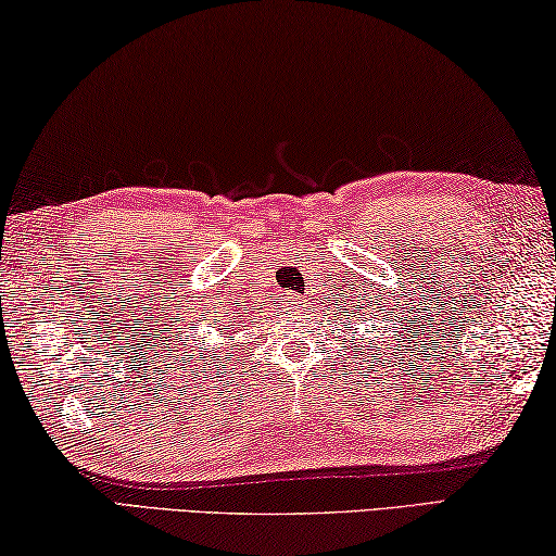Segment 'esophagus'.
I'll return each mask as SVG.
<instances>
[{
	"label": "esophagus",
	"instance_id": "1",
	"mask_svg": "<svg viewBox=\"0 0 556 556\" xmlns=\"http://www.w3.org/2000/svg\"><path fill=\"white\" fill-rule=\"evenodd\" d=\"M295 300H298L295 293H283V303H286V305H293Z\"/></svg>",
	"mask_w": 556,
	"mask_h": 556
}]
</instances>
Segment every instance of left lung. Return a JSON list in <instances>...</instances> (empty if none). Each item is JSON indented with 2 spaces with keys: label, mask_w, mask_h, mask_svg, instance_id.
I'll list each match as a JSON object with an SVG mask.
<instances>
[{
  "label": "left lung",
  "mask_w": 556,
  "mask_h": 556,
  "mask_svg": "<svg viewBox=\"0 0 556 556\" xmlns=\"http://www.w3.org/2000/svg\"><path fill=\"white\" fill-rule=\"evenodd\" d=\"M356 293H358V290H356ZM354 298V295H352ZM358 298V295H356ZM393 293L391 295H376V293H371V295H368L366 293V290L362 288V300H358V303H356V300H352V307H349V313L344 315V319H352V323L356 325H364L366 323V319H374V323H376V319H381V325H383V319L388 317V315H393V309H395V303H393ZM344 307H346V300H344ZM364 308L365 313L362 314L361 309ZM403 309V313L401 315H405V309L407 307H401ZM368 314L369 317L366 318L365 315ZM391 323H393V317H391ZM344 325V323H342ZM407 327H420V325H417V319L410 315V319H407V323H405V319L401 317V329H407ZM413 332H415V329H413ZM401 337H403V332H401ZM405 339V337H403ZM407 342H410V337H407ZM378 349V352H381V346H376ZM388 349H391V346H388ZM395 354V352H393ZM397 354H401V352H397ZM378 356H381V354H378ZM403 358V356H401ZM374 364V362H371Z\"/></svg>",
  "instance_id": "1"
}]
</instances>
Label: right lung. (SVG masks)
<instances>
[{"label":"right lung","mask_w":556,"mask_h":556,"mask_svg":"<svg viewBox=\"0 0 556 556\" xmlns=\"http://www.w3.org/2000/svg\"><path fill=\"white\" fill-rule=\"evenodd\" d=\"M161 303L163 305L155 307V309H165V313H155V317H159V332H155V339H159V352L168 358V362H173V366H180L182 371L194 374L192 366H198L200 358L207 362V356H198V352L202 349V346H198L200 339L185 334V329H188V323H190V319H185V309H192L190 307L192 303L190 300H185V303L182 300H178V305H168V300H161ZM233 305H239V303H233ZM222 315L229 319V313H222ZM233 315H239V313H233ZM200 323H202V317L194 319V325H200ZM222 327L227 329L229 323H224ZM212 362L217 364V358L212 356ZM188 363L191 364L190 367L187 366ZM204 371H210V368H202V374Z\"/></svg>","instance_id":"add662e5"}]
</instances>
